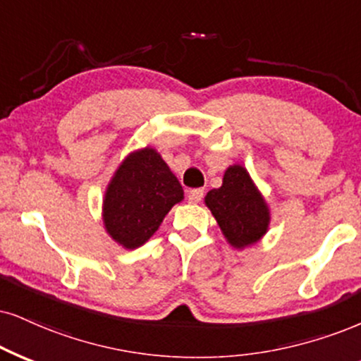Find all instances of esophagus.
Returning a JSON list of instances; mask_svg holds the SVG:
<instances>
[{
    "mask_svg": "<svg viewBox=\"0 0 361 361\" xmlns=\"http://www.w3.org/2000/svg\"><path fill=\"white\" fill-rule=\"evenodd\" d=\"M202 197H204V189H192L189 192V195H188V199H189L190 204L201 202Z\"/></svg>",
    "mask_w": 361,
    "mask_h": 361,
    "instance_id": "1",
    "label": "esophagus"
}]
</instances>
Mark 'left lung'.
Returning <instances> with one entry per match:
<instances>
[{
	"label": "left lung",
	"mask_w": 361,
	"mask_h": 361,
	"mask_svg": "<svg viewBox=\"0 0 361 361\" xmlns=\"http://www.w3.org/2000/svg\"><path fill=\"white\" fill-rule=\"evenodd\" d=\"M206 206L234 247L255 244L268 231L269 209L241 166H231L226 171L221 188L207 192Z\"/></svg>",
	"instance_id": "left-lung-1"
}]
</instances>
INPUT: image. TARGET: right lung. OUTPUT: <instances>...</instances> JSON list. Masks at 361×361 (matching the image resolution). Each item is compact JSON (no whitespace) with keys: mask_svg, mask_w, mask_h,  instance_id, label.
Here are the masks:
<instances>
[{"mask_svg":"<svg viewBox=\"0 0 361 361\" xmlns=\"http://www.w3.org/2000/svg\"><path fill=\"white\" fill-rule=\"evenodd\" d=\"M182 199L180 182L154 149L147 147L133 152L123 160L106 188V233L126 249L139 247Z\"/></svg>","mask_w":361,"mask_h":361,"instance_id":"1","label":"right lung"}]
</instances>
